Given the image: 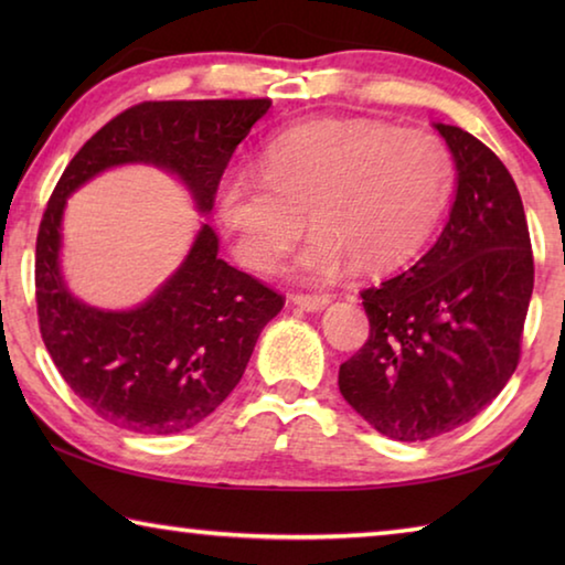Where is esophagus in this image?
Here are the masks:
<instances>
[{
	"mask_svg": "<svg viewBox=\"0 0 565 565\" xmlns=\"http://www.w3.org/2000/svg\"><path fill=\"white\" fill-rule=\"evenodd\" d=\"M294 306H299V309L309 311V313H317V311H323L327 306L331 303V296H311V294H296L291 296Z\"/></svg>",
	"mask_w": 565,
	"mask_h": 565,
	"instance_id": "obj_1",
	"label": "esophagus"
}]
</instances>
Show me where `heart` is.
<instances>
[{"label": "heart", "instance_id": "1", "mask_svg": "<svg viewBox=\"0 0 565 565\" xmlns=\"http://www.w3.org/2000/svg\"><path fill=\"white\" fill-rule=\"evenodd\" d=\"M451 189L454 159L436 134L323 119L274 137L259 171H226L214 216L252 271L279 264L306 216L313 236L296 266L323 281L351 264L361 274L406 264L428 242Z\"/></svg>", "mask_w": 565, "mask_h": 565}]
</instances>
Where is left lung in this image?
<instances>
[{
  "label": "left lung",
  "mask_w": 565,
  "mask_h": 565,
  "mask_svg": "<svg viewBox=\"0 0 565 565\" xmlns=\"http://www.w3.org/2000/svg\"><path fill=\"white\" fill-rule=\"evenodd\" d=\"M434 129L456 167L448 222L408 271L361 294L371 337L339 369L347 404L396 441L454 431L501 394L533 291L529 224L509 169L468 131Z\"/></svg>",
  "instance_id": "obj_1"
}]
</instances>
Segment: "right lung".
Wrapping results in <instances>:
<instances>
[{
    "instance_id": "obj_1",
    "label": "right lung",
    "mask_w": 565,
    "mask_h": 565,
    "mask_svg": "<svg viewBox=\"0 0 565 565\" xmlns=\"http://www.w3.org/2000/svg\"><path fill=\"white\" fill-rule=\"evenodd\" d=\"M269 99L145 102L94 134L64 169L36 236V311L46 351L94 414L134 434L169 436L204 420L242 381L284 299L218 259L202 222L181 264L131 309L74 296L62 269L66 199L104 171L145 164L189 191L202 216L234 149Z\"/></svg>"
}]
</instances>
